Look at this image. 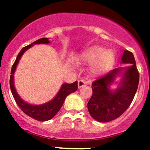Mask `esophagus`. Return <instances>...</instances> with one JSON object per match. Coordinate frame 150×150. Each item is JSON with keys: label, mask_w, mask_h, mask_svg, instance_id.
Wrapping results in <instances>:
<instances>
[{"label": "esophagus", "mask_w": 150, "mask_h": 150, "mask_svg": "<svg viewBox=\"0 0 150 150\" xmlns=\"http://www.w3.org/2000/svg\"><path fill=\"white\" fill-rule=\"evenodd\" d=\"M84 86H86V81L83 79H81V80H79L78 81V86L79 88H81V87Z\"/></svg>", "instance_id": "34e87169"}]
</instances>
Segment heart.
Returning a JSON list of instances; mask_svg holds the SVG:
<instances>
[{
    "label": "heart",
    "mask_w": 150,
    "mask_h": 150,
    "mask_svg": "<svg viewBox=\"0 0 150 150\" xmlns=\"http://www.w3.org/2000/svg\"><path fill=\"white\" fill-rule=\"evenodd\" d=\"M83 59L92 64V67L94 70L99 71L103 69L112 63L113 55L110 52H104L101 49L96 48L84 54Z\"/></svg>",
    "instance_id": "1"
}]
</instances>
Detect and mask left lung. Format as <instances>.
<instances>
[{
	"label": "left lung",
	"mask_w": 150,
	"mask_h": 150,
	"mask_svg": "<svg viewBox=\"0 0 150 150\" xmlns=\"http://www.w3.org/2000/svg\"><path fill=\"white\" fill-rule=\"evenodd\" d=\"M122 63L132 64L125 69L120 86L115 91L109 86L121 69L117 68L98 77L92 83L93 95L87 104L91 116L102 122H110L125 112L133 100L139 84V75L133 54L125 50Z\"/></svg>",
	"instance_id": "1"
}]
</instances>
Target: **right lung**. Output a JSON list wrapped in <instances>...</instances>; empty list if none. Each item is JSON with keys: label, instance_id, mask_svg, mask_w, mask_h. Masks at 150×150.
<instances>
[{"label": "right lung", "instance_id": "1", "mask_svg": "<svg viewBox=\"0 0 150 150\" xmlns=\"http://www.w3.org/2000/svg\"><path fill=\"white\" fill-rule=\"evenodd\" d=\"M48 43H50L48 38H41L36 40L34 42L32 43L31 45H28V46L22 49L21 51L18 54V57H17L13 67H12L11 72V77H10V87H11L12 94H13V96L14 98L16 103L18 104V106L20 107V108L23 110L25 114L33 117L35 120L39 121H47L52 118L59 111L67 96L76 91L78 89V85H77L78 82L77 81L74 82L73 83H64L62 86L59 91L58 92V93L57 94V96L53 100H50L47 103L39 105H30V104L27 103L26 102L23 101V99H21L18 96V94L17 93L16 88L14 87L13 74L16 71L17 64H18V62H19L21 56L27 50L31 47L33 45Z\"/></svg>", "mask_w": 150, "mask_h": 150}]
</instances>
